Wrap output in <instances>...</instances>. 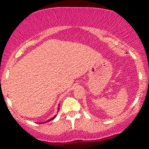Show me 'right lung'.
Segmentation results:
<instances>
[{
  "label": "right lung",
  "mask_w": 149,
  "mask_h": 149,
  "mask_svg": "<svg viewBox=\"0 0 149 149\" xmlns=\"http://www.w3.org/2000/svg\"><path fill=\"white\" fill-rule=\"evenodd\" d=\"M55 117H56V116H54V117H53V118H51V119H49L48 121H49V120H53V119H54V118H55Z\"/></svg>",
  "instance_id": "add662e5"
}]
</instances>
